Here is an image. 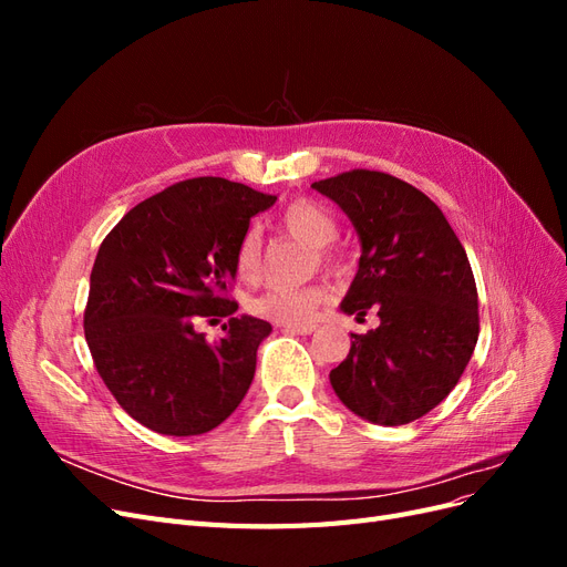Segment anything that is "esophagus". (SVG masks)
Returning a JSON list of instances; mask_svg holds the SVG:
<instances>
[{"label": "esophagus", "mask_w": 567, "mask_h": 567, "mask_svg": "<svg viewBox=\"0 0 567 567\" xmlns=\"http://www.w3.org/2000/svg\"><path fill=\"white\" fill-rule=\"evenodd\" d=\"M284 331L296 333V336H310L317 331L315 323H298V326H284Z\"/></svg>", "instance_id": "esophagus-1"}]
</instances>
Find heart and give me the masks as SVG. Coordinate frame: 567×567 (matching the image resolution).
Masks as SVG:
<instances>
[{
	"mask_svg": "<svg viewBox=\"0 0 567 567\" xmlns=\"http://www.w3.org/2000/svg\"><path fill=\"white\" fill-rule=\"evenodd\" d=\"M279 225L286 234L300 238V241L307 246H312L319 262L326 269L340 267V257L331 246L338 227H336L333 215L326 210L323 205L310 198H298L293 203H288L279 217ZM234 267L244 281H255L260 277L262 271L260 231L248 229L241 236V241H238L234 252ZM329 298H331L329 286L323 284H310L302 288H269L248 302V310L255 317H262L274 323L298 326V323L312 321L317 310H321V307L329 302Z\"/></svg>",
	"mask_w": 567,
	"mask_h": 567,
	"instance_id": "b5f03b06",
	"label": "heart"
}]
</instances>
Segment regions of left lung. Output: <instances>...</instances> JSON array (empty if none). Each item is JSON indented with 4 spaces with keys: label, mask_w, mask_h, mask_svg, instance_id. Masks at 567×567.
<instances>
[{
    "label": "left lung",
    "mask_w": 567,
    "mask_h": 567,
    "mask_svg": "<svg viewBox=\"0 0 567 567\" xmlns=\"http://www.w3.org/2000/svg\"><path fill=\"white\" fill-rule=\"evenodd\" d=\"M362 241L357 277L340 310L381 326L352 333L329 373L340 402L379 425H404L435 409L458 383L480 333L468 255L447 217L416 186L379 169L315 182Z\"/></svg>",
    "instance_id": "8db88e82"
}]
</instances>
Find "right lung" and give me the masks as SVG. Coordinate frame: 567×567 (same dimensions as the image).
<instances>
[{
    "mask_svg": "<svg viewBox=\"0 0 567 567\" xmlns=\"http://www.w3.org/2000/svg\"><path fill=\"white\" fill-rule=\"evenodd\" d=\"M274 200L221 177L186 179L134 205L101 244L84 338L115 402L151 431L208 433L246 398L271 323L234 317V252ZM225 316L217 343L193 329Z\"/></svg>",
    "mask_w": 567,
    "mask_h": 567,
    "instance_id": "obj_1",
    "label": "right lung"
}]
</instances>
